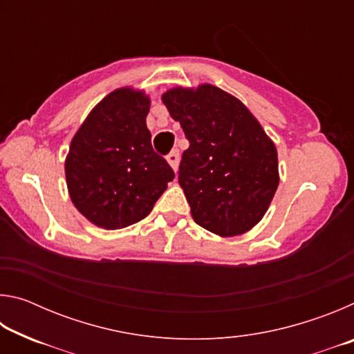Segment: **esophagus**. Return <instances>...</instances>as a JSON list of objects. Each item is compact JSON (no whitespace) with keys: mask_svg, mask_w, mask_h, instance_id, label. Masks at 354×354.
<instances>
[{"mask_svg":"<svg viewBox=\"0 0 354 354\" xmlns=\"http://www.w3.org/2000/svg\"><path fill=\"white\" fill-rule=\"evenodd\" d=\"M167 160H169V164L173 170H178V165H179V151L178 149H173V151L167 156Z\"/></svg>","mask_w":354,"mask_h":354,"instance_id":"34e87169","label":"esophagus"}]
</instances>
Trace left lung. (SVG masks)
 Here are the masks:
<instances>
[{"label": "left lung", "instance_id": "left-lung-1", "mask_svg": "<svg viewBox=\"0 0 354 354\" xmlns=\"http://www.w3.org/2000/svg\"><path fill=\"white\" fill-rule=\"evenodd\" d=\"M162 101L190 143L178 181L192 217L221 237L250 231L267 212L279 184L270 137L241 100L212 84L170 88Z\"/></svg>", "mask_w": 354, "mask_h": 354}]
</instances>
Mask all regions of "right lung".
<instances>
[{"instance_id":"1","label":"right lung","mask_w":354,"mask_h":354,"mask_svg":"<svg viewBox=\"0 0 354 354\" xmlns=\"http://www.w3.org/2000/svg\"><path fill=\"white\" fill-rule=\"evenodd\" d=\"M149 97L122 87L93 107L70 143L65 178L75 207L104 230L137 223L173 181L147 128Z\"/></svg>"}]
</instances>
